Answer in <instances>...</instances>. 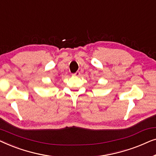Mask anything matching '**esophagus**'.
Wrapping results in <instances>:
<instances>
[{"mask_svg":"<svg viewBox=\"0 0 156 156\" xmlns=\"http://www.w3.org/2000/svg\"><path fill=\"white\" fill-rule=\"evenodd\" d=\"M72 75L74 76H79L80 75V72H75V73H74L73 74H72Z\"/></svg>","mask_w":156,"mask_h":156,"instance_id":"esophagus-1","label":"esophagus"}]
</instances>
